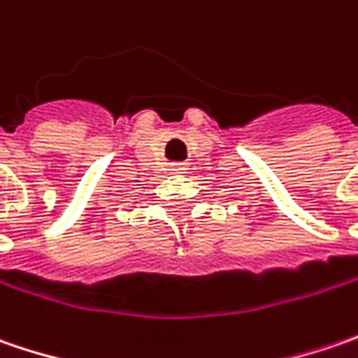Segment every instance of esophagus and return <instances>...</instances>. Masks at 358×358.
<instances>
[{
    "mask_svg": "<svg viewBox=\"0 0 358 358\" xmlns=\"http://www.w3.org/2000/svg\"><path fill=\"white\" fill-rule=\"evenodd\" d=\"M186 170H188V168H186L184 164H172V166H170V172H172V174H184Z\"/></svg>",
    "mask_w": 358,
    "mask_h": 358,
    "instance_id": "34e87169",
    "label": "esophagus"
}]
</instances>
